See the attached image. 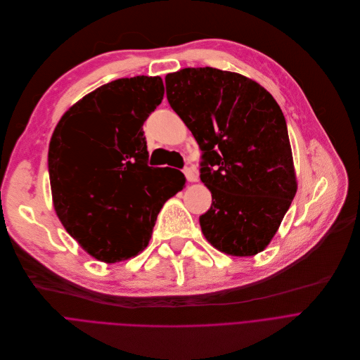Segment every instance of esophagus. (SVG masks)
I'll use <instances>...</instances> for the list:
<instances>
[{"mask_svg": "<svg viewBox=\"0 0 360 360\" xmlns=\"http://www.w3.org/2000/svg\"><path fill=\"white\" fill-rule=\"evenodd\" d=\"M184 176H186V179H187L188 181H191V183L198 181L197 172H195L193 167H186V169H184Z\"/></svg>", "mask_w": 360, "mask_h": 360, "instance_id": "esophagus-1", "label": "esophagus"}]
</instances>
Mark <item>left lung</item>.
Listing matches in <instances>:
<instances>
[{
	"instance_id": "1",
	"label": "left lung",
	"mask_w": 360,
	"mask_h": 360,
	"mask_svg": "<svg viewBox=\"0 0 360 360\" xmlns=\"http://www.w3.org/2000/svg\"><path fill=\"white\" fill-rule=\"evenodd\" d=\"M166 95L202 152L200 179L212 197L200 215L204 237L229 255L264 251L298 187L279 105L255 81L210 66L167 74Z\"/></svg>"
}]
</instances>
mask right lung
<instances>
[{
	"instance_id": "right-lung-1",
	"label": "right lung",
	"mask_w": 360,
	"mask_h": 360,
	"mask_svg": "<svg viewBox=\"0 0 360 360\" xmlns=\"http://www.w3.org/2000/svg\"><path fill=\"white\" fill-rule=\"evenodd\" d=\"M163 95L160 77L116 79L72 105L52 133L55 212L69 236L106 264L145 250L163 204L186 184L180 170L148 165L143 123Z\"/></svg>"
}]
</instances>
